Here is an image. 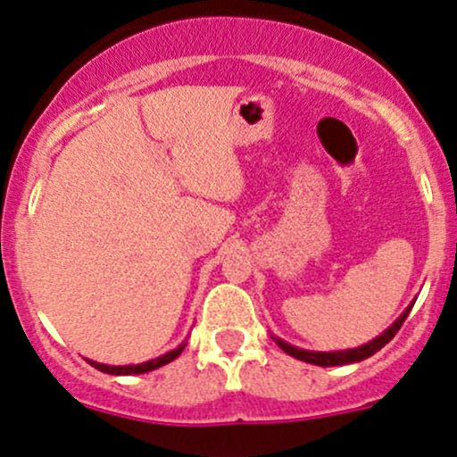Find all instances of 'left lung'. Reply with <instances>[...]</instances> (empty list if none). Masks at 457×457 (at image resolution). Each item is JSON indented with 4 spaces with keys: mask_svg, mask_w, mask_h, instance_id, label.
I'll list each match as a JSON object with an SVG mask.
<instances>
[{
    "mask_svg": "<svg viewBox=\"0 0 457 457\" xmlns=\"http://www.w3.org/2000/svg\"><path fill=\"white\" fill-rule=\"evenodd\" d=\"M414 302L408 305V308L403 310V314L395 320L393 325H390L388 329H384L382 334L378 336V338L369 340L367 345H360V347H353V349H343V351H308V349H299L295 347V345H288L286 340L282 338H275V343L279 345V349H284L286 353L293 355V358L297 360H303V362L308 364H317V367H343V364H353V362H362V360L370 358L373 353H378L379 349L384 347V345H388L390 340L395 338V334L399 332V328L403 325V320L408 319L410 310H412Z\"/></svg>",
    "mask_w": 457,
    "mask_h": 457,
    "instance_id": "1",
    "label": "left lung"
}]
</instances>
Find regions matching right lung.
Returning <instances> with one entry per match:
<instances>
[{
    "mask_svg": "<svg viewBox=\"0 0 457 457\" xmlns=\"http://www.w3.org/2000/svg\"><path fill=\"white\" fill-rule=\"evenodd\" d=\"M184 347H187V343L178 345V347H175L173 351L160 355V358L147 360V362H140V364H125V367H112V364L93 362V360H88V364H90V367L97 369V370H102V373H108V375H140V373H149V370L160 369V367H164V364L173 362V360L178 358L179 353H182Z\"/></svg>",
    "mask_w": 457,
    "mask_h": 457,
    "instance_id": "obj_1",
    "label": "right lung"
}]
</instances>
